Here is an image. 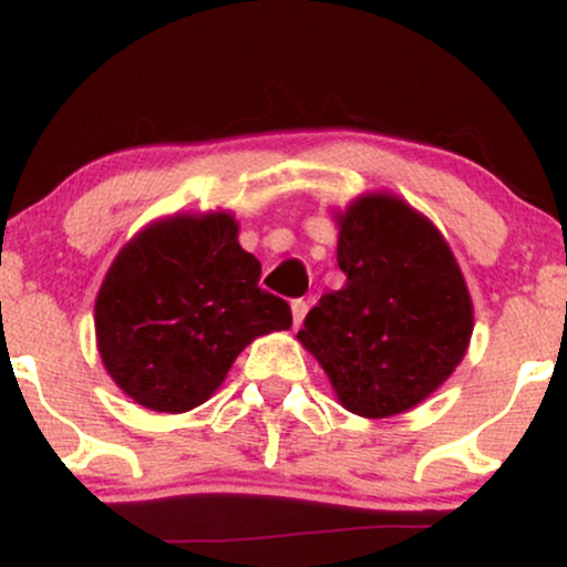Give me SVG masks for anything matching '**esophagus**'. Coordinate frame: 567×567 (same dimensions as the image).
I'll return each mask as SVG.
<instances>
[{
  "label": "esophagus",
  "instance_id": "1",
  "mask_svg": "<svg viewBox=\"0 0 567 567\" xmlns=\"http://www.w3.org/2000/svg\"><path fill=\"white\" fill-rule=\"evenodd\" d=\"M290 309H292V324H301L303 322V317H306V311H309V303L303 301V298H296V301L290 303Z\"/></svg>",
  "mask_w": 567,
  "mask_h": 567
}]
</instances>
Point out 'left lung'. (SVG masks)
<instances>
[{
    "instance_id": "left-lung-1",
    "label": "left lung",
    "mask_w": 567,
    "mask_h": 567,
    "mask_svg": "<svg viewBox=\"0 0 567 567\" xmlns=\"http://www.w3.org/2000/svg\"><path fill=\"white\" fill-rule=\"evenodd\" d=\"M336 256L347 285L324 292L298 341L351 413H405L464 360L474 328L464 275L437 226L392 194L338 213Z\"/></svg>"
}]
</instances>
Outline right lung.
<instances>
[{"label": "right lung", "mask_w": 567, "mask_h": 567, "mask_svg": "<svg viewBox=\"0 0 567 567\" xmlns=\"http://www.w3.org/2000/svg\"><path fill=\"white\" fill-rule=\"evenodd\" d=\"M237 231L229 213L173 216L114 258L95 301L97 351L138 405H202L247 343L292 324L288 301L258 288L261 264Z\"/></svg>", "instance_id": "add662e5"}]
</instances>
